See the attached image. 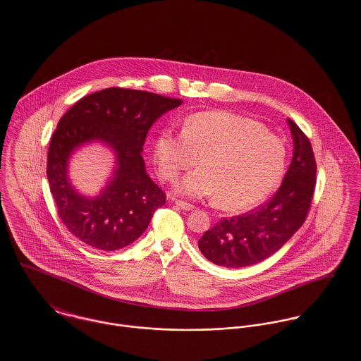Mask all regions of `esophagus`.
<instances>
[{
	"label": "esophagus",
	"mask_w": 361,
	"mask_h": 361,
	"mask_svg": "<svg viewBox=\"0 0 361 361\" xmlns=\"http://www.w3.org/2000/svg\"><path fill=\"white\" fill-rule=\"evenodd\" d=\"M176 204L180 207V208L185 209V211H189V209H193V208H195V206H192L190 203H187V202H183V200H176Z\"/></svg>",
	"instance_id": "1"
}]
</instances>
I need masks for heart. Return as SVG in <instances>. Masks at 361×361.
<instances>
[{
	"label": "heart",
	"instance_id": "obj_1",
	"mask_svg": "<svg viewBox=\"0 0 361 361\" xmlns=\"http://www.w3.org/2000/svg\"><path fill=\"white\" fill-rule=\"evenodd\" d=\"M286 146L256 121L211 111L185 121L183 134L164 131L155 143L159 176L166 181L199 164L177 190L192 197L216 195L218 206H253L275 188L286 166Z\"/></svg>",
	"mask_w": 361,
	"mask_h": 361
}]
</instances>
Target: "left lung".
<instances>
[{"instance_id": "8db88e82", "label": "left lung", "mask_w": 361, "mask_h": 361, "mask_svg": "<svg viewBox=\"0 0 361 361\" xmlns=\"http://www.w3.org/2000/svg\"><path fill=\"white\" fill-rule=\"evenodd\" d=\"M293 157L275 195L242 215L222 218L199 240L211 262L226 268L250 267L276 253L305 224L317 183V162L309 137L288 119Z\"/></svg>"}]
</instances>
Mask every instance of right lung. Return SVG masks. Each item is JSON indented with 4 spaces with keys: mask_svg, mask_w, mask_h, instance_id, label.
Segmentation results:
<instances>
[{
    "mask_svg": "<svg viewBox=\"0 0 361 361\" xmlns=\"http://www.w3.org/2000/svg\"><path fill=\"white\" fill-rule=\"evenodd\" d=\"M181 103L145 90L108 87L82 97L61 118L49 146L47 178L58 215L75 238L112 252L143 234L166 202L145 171L143 145L155 121ZM96 138L116 150L118 166L104 193L86 200L69 185L67 159Z\"/></svg>",
    "mask_w": 361,
    "mask_h": 361,
    "instance_id": "1",
    "label": "right lung"
}]
</instances>
